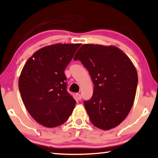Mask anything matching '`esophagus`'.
Masks as SVG:
<instances>
[{"label":"esophagus","instance_id":"34e87169","mask_svg":"<svg viewBox=\"0 0 158 158\" xmlns=\"http://www.w3.org/2000/svg\"><path fill=\"white\" fill-rule=\"evenodd\" d=\"M76 98H77V100H81V94H79V93H77L76 94Z\"/></svg>","mask_w":158,"mask_h":158}]
</instances>
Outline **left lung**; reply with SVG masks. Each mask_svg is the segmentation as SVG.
I'll return each mask as SVG.
<instances>
[{"instance_id": "obj_1", "label": "left lung", "mask_w": 158, "mask_h": 158, "mask_svg": "<svg viewBox=\"0 0 158 158\" xmlns=\"http://www.w3.org/2000/svg\"><path fill=\"white\" fill-rule=\"evenodd\" d=\"M94 83L90 100L84 101L91 123L107 130L117 127L128 115L138 85V73L130 58L118 48L84 44L75 55Z\"/></svg>"}]
</instances>
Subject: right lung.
<instances>
[{
	"label": "right lung",
	"mask_w": 158,
	"mask_h": 158,
	"mask_svg": "<svg viewBox=\"0 0 158 158\" xmlns=\"http://www.w3.org/2000/svg\"><path fill=\"white\" fill-rule=\"evenodd\" d=\"M81 45L57 43L42 48L23 68L18 80L23 102L43 126L62 125L73 110L76 102L67 91L64 70Z\"/></svg>",
	"instance_id": "add662e5"
}]
</instances>
